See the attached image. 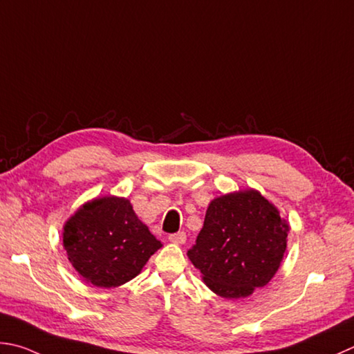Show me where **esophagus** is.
<instances>
[{
  "mask_svg": "<svg viewBox=\"0 0 354 354\" xmlns=\"http://www.w3.org/2000/svg\"><path fill=\"white\" fill-rule=\"evenodd\" d=\"M168 239H169V242H172V243L182 245V243L186 242V234L183 231H180V232H174V234H169Z\"/></svg>",
  "mask_w": 354,
  "mask_h": 354,
  "instance_id": "esophagus-1",
  "label": "esophagus"
}]
</instances>
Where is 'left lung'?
Listing matches in <instances>:
<instances>
[{
  "label": "left lung",
  "instance_id": "obj_1",
  "mask_svg": "<svg viewBox=\"0 0 354 354\" xmlns=\"http://www.w3.org/2000/svg\"><path fill=\"white\" fill-rule=\"evenodd\" d=\"M288 230L279 209L259 191L231 192L211 200L188 257L216 295L248 297L274 277Z\"/></svg>",
  "mask_w": 354,
  "mask_h": 354
}]
</instances>
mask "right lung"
<instances>
[{
	"label": "right lung",
	"instance_id": "add662e5",
	"mask_svg": "<svg viewBox=\"0 0 354 354\" xmlns=\"http://www.w3.org/2000/svg\"><path fill=\"white\" fill-rule=\"evenodd\" d=\"M63 246L86 282L115 288L140 274L162 242L137 217L128 198L104 196L84 203L68 218Z\"/></svg>",
	"mask_w": 354,
	"mask_h": 354
}]
</instances>
